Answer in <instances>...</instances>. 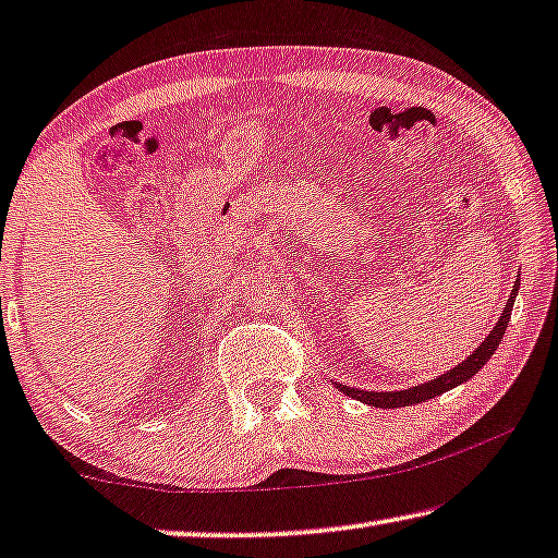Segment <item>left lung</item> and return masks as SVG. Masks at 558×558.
I'll return each mask as SVG.
<instances>
[{"label":"left lung","instance_id":"8db88e82","mask_svg":"<svg viewBox=\"0 0 558 558\" xmlns=\"http://www.w3.org/2000/svg\"><path fill=\"white\" fill-rule=\"evenodd\" d=\"M519 294V281L513 284V291L509 296L507 306H504V314L499 316V324L492 329V333L478 344L476 351H471V354L461 362L459 366L449 368L447 374H441L439 379H432L426 384H418V387H411L404 391H364V389H354V387H344V384H337V387L347 393L351 399H359L364 401L368 407H379V409H399V407H411V404H418V401H426V399H434L439 397V393L449 391L453 387H459V384H464L466 379H471L478 368H482L496 349H499L501 339H504V331H507V324L511 319V306H513V299Z\"/></svg>","mask_w":558,"mask_h":558}]
</instances>
